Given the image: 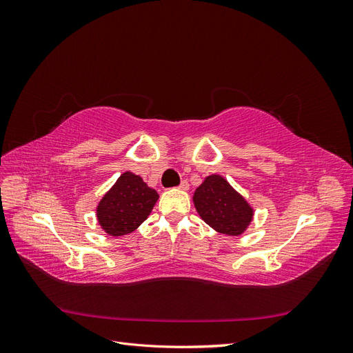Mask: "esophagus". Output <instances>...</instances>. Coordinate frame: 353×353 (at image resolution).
I'll use <instances>...</instances> for the list:
<instances>
[{"label":"esophagus","instance_id":"34e87169","mask_svg":"<svg viewBox=\"0 0 353 353\" xmlns=\"http://www.w3.org/2000/svg\"><path fill=\"white\" fill-rule=\"evenodd\" d=\"M178 188H179V190H188V188H190L188 181H187V179H183V181H181V184L178 185Z\"/></svg>","mask_w":353,"mask_h":353}]
</instances>
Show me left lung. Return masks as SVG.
Wrapping results in <instances>:
<instances>
[{
  "instance_id": "obj_1",
  "label": "left lung",
  "mask_w": 353,
  "mask_h": 353,
  "mask_svg": "<svg viewBox=\"0 0 353 353\" xmlns=\"http://www.w3.org/2000/svg\"><path fill=\"white\" fill-rule=\"evenodd\" d=\"M194 206L206 223L227 236H239L249 225L253 210L219 175H210L194 193Z\"/></svg>"
}]
</instances>
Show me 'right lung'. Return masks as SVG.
<instances>
[{
    "label": "right lung",
    "mask_w": 353,
    "mask_h": 353,
    "mask_svg": "<svg viewBox=\"0 0 353 353\" xmlns=\"http://www.w3.org/2000/svg\"><path fill=\"white\" fill-rule=\"evenodd\" d=\"M157 199L156 190L147 187L140 176L125 172L100 201V225L114 237L130 234L147 219Z\"/></svg>",
    "instance_id": "add662e5"
}]
</instances>
